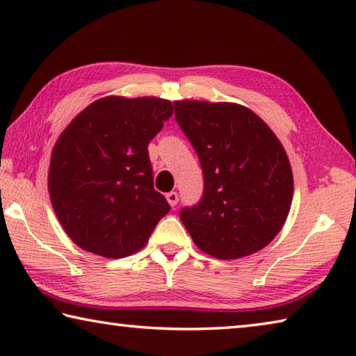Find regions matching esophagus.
<instances>
[{"label":"esophagus","mask_w":356,"mask_h":356,"mask_svg":"<svg viewBox=\"0 0 356 356\" xmlns=\"http://www.w3.org/2000/svg\"><path fill=\"white\" fill-rule=\"evenodd\" d=\"M165 199L168 202V205H170L172 208L177 207V203H178V194H177V192H168V194H165Z\"/></svg>","instance_id":"34e87169"}]
</instances>
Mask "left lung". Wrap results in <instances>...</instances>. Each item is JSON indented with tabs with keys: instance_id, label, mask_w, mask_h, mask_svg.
Listing matches in <instances>:
<instances>
[{
	"instance_id": "8db88e82",
	"label": "left lung",
	"mask_w": 356,
	"mask_h": 356,
	"mask_svg": "<svg viewBox=\"0 0 356 356\" xmlns=\"http://www.w3.org/2000/svg\"><path fill=\"white\" fill-rule=\"evenodd\" d=\"M173 104L205 178L199 205L179 213L192 241L219 260L264 249L281 232L293 199V173L281 140L240 104Z\"/></svg>"
}]
</instances>
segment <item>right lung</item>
<instances>
[{
	"mask_svg": "<svg viewBox=\"0 0 356 356\" xmlns=\"http://www.w3.org/2000/svg\"><path fill=\"white\" fill-rule=\"evenodd\" d=\"M173 115L154 96H106L66 126L51 149L49 194L67 236L106 259L147 246L170 209L153 188L148 143Z\"/></svg>",
	"mask_w": 356,
	"mask_h": 356,
	"instance_id": "add662e5",
	"label": "right lung"
}]
</instances>
